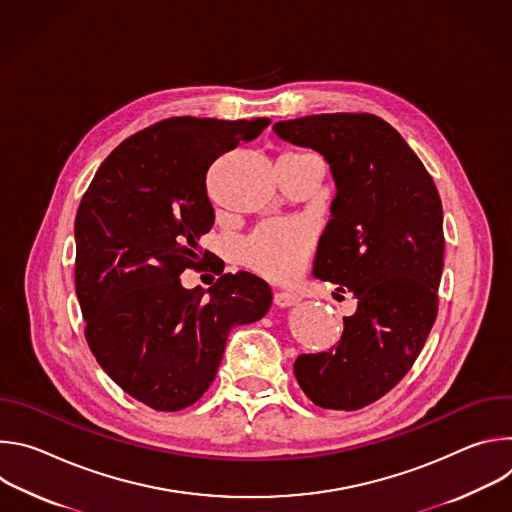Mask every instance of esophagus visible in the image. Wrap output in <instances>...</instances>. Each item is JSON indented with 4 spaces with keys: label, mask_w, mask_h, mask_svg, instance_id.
<instances>
[{
    "label": "esophagus",
    "mask_w": 512,
    "mask_h": 512,
    "mask_svg": "<svg viewBox=\"0 0 512 512\" xmlns=\"http://www.w3.org/2000/svg\"><path fill=\"white\" fill-rule=\"evenodd\" d=\"M298 302H300V298L294 294H287V291H275L273 294V304L277 308H289V306H296Z\"/></svg>",
    "instance_id": "obj_1"
}]
</instances>
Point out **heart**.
I'll return each mask as SVG.
<instances>
[{
	"mask_svg": "<svg viewBox=\"0 0 512 512\" xmlns=\"http://www.w3.org/2000/svg\"><path fill=\"white\" fill-rule=\"evenodd\" d=\"M314 245L316 229L312 223L269 221L243 241L241 261L269 279H289L300 273Z\"/></svg>",
	"mask_w": 512,
	"mask_h": 512,
	"instance_id": "b5f03b06",
	"label": "heart"
}]
</instances>
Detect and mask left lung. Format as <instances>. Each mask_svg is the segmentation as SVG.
I'll return each instance as SVG.
<instances>
[{"mask_svg": "<svg viewBox=\"0 0 512 512\" xmlns=\"http://www.w3.org/2000/svg\"><path fill=\"white\" fill-rule=\"evenodd\" d=\"M273 129L330 164L336 198L314 275L358 300L338 344L300 354L294 373L318 407L356 411L407 375L435 322L446 245L442 200L401 133L377 115L322 113Z\"/></svg>", "mask_w": 512, "mask_h": 512, "instance_id": "1", "label": "left lung"}]
</instances>
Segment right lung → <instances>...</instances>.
Wrapping results in <instances>:
<instances>
[{
    "instance_id": "1",
    "label": "right lung",
    "mask_w": 512,
    "mask_h": 512,
    "mask_svg": "<svg viewBox=\"0 0 512 512\" xmlns=\"http://www.w3.org/2000/svg\"><path fill=\"white\" fill-rule=\"evenodd\" d=\"M267 117H170L109 154L75 221V287L85 338L101 369L156 411L196 403L216 377L233 326L265 316L269 285L245 271L186 289L204 263L200 235L214 225L206 174L216 158L253 141Z\"/></svg>"
}]
</instances>
